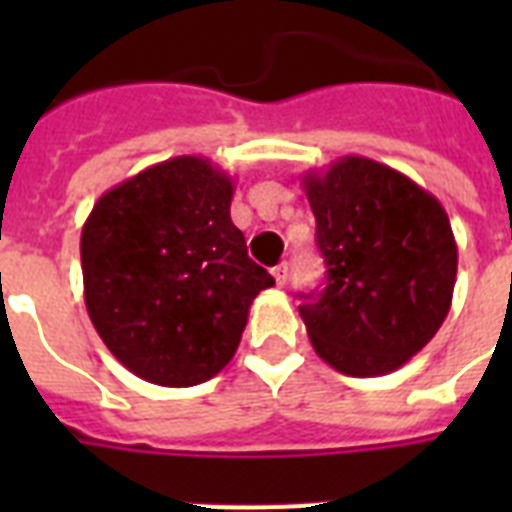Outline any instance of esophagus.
Returning a JSON list of instances; mask_svg holds the SVG:
<instances>
[{"label":"esophagus","instance_id":"obj_1","mask_svg":"<svg viewBox=\"0 0 512 512\" xmlns=\"http://www.w3.org/2000/svg\"><path fill=\"white\" fill-rule=\"evenodd\" d=\"M271 273H273V279H276V284H279V287H284V281H287V276H289V265L279 263Z\"/></svg>","mask_w":512,"mask_h":512}]
</instances>
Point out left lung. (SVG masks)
I'll use <instances>...</instances> for the list:
<instances>
[{"mask_svg": "<svg viewBox=\"0 0 512 512\" xmlns=\"http://www.w3.org/2000/svg\"><path fill=\"white\" fill-rule=\"evenodd\" d=\"M327 287L303 295L313 350L350 377L396 372L452 308L457 241L441 201L388 164L342 156L303 175Z\"/></svg>", "mask_w": 512, "mask_h": 512, "instance_id": "1", "label": "left lung"}]
</instances>
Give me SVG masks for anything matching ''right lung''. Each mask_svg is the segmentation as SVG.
Instances as JSON below:
<instances>
[{"label": "right lung", "mask_w": 512, "mask_h": 512, "mask_svg": "<svg viewBox=\"0 0 512 512\" xmlns=\"http://www.w3.org/2000/svg\"><path fill=\"white\" fill-rule=\"evenodd\" d=\"M236 185L204 156H175L95 201L82 228L84 303L116 361L191 388L233 358L273 276L231 220Z\"/></svg>", "instance_id": "right-lung-1"}]
</instances>
